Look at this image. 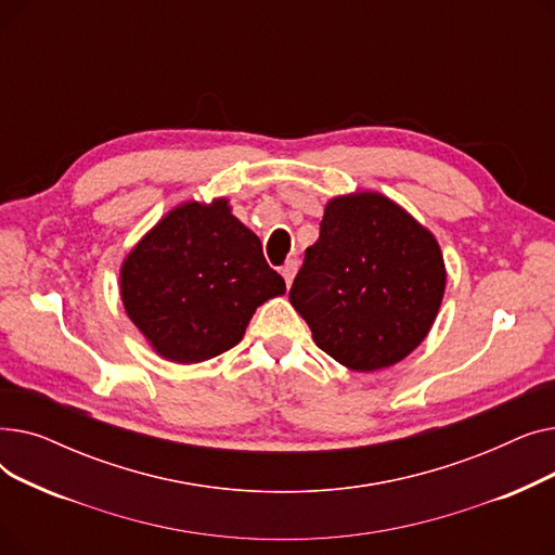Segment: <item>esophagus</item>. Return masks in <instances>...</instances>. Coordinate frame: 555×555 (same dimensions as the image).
Masks as SVG:
<instances>
[{
  "label": "esophagus",
  "instance_id": "1",
  "mask_svg": "<svg viewBox=\"0 0 555 555\" xmlns=\"http://www.w3.org/2000/svg\"><path fill=\"white\" fill-rule=\"evenodd\" d=\"M297 268H299V262L295 260V258H289L285 266L281 268V274H283V279H285V283L287 285H293V279H295V274H297Z\"/></svg>",
  "mask_w": 555,
  "mask_h": 555
}]
</instances>
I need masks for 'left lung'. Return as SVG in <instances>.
I'll use <instances>...</instances> for the list:
<instances>
[{"mask_svg": "<svg viewBox=\"0 0 555 555\" xmlns=\"http://www.w3.org/2000/svg\"><path fill=\"white\" fill-rule=\"evenodd\" d=\"M446 293L439 243L380 193L333 197L289 287L314 344L351 371L387 369L429 333Z\"/></svg>", "mask_w": 555, "mask_h": 555, "instance_id": "1", "label": "left lung"}]
</instances>
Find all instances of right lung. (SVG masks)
Segmentation results:
<instances>
[{"instance_id":"obj_1","label":"right lung","mask_w":555,"mask_h":555,"mask_svg":"<svg viewBox=\"0 0 555 555\" xmlns=\"http://www.w3.org/2000/svg\"><path fill=\"white\" fill-rule=\"evenodd\" d=\"M285 293L256 233L224 197L166 214L121 266V299L155 351L180 364L236 346L260 304Z\"/></svg>"}]
</instances>
